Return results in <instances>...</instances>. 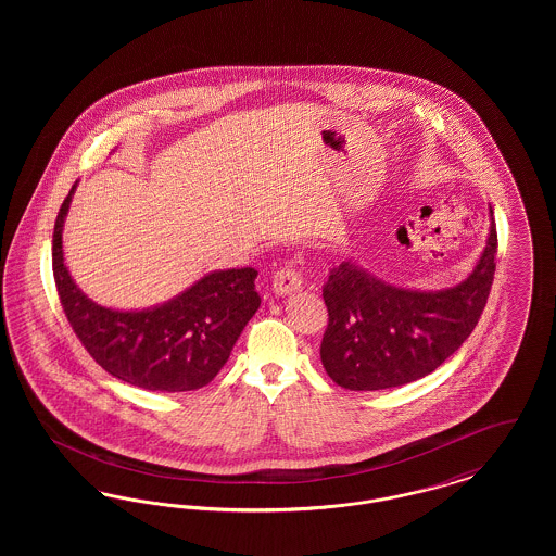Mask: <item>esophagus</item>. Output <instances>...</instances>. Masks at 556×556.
Here are the masks:
<instances>
[{"mask_svg":"<svg viewBox=\"0 0 556 556\" xmlns=\"http://www.w3.org/2000/svg\"><path fill=\"white\" fill-rule=\"evenodd\" d=\"M302 288V277L293 266H281L275 277H273V290L279 295H286L291 291H298Z\"/></svg>","mask_w":556,"mask_h":556,"instance_id":"obj_1","label":"esophagus"}]
</instances>
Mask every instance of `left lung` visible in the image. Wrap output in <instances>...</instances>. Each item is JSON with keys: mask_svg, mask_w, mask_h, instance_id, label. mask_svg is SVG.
Instances as JSON below:
<instances>
[{"mask_svg": "<svg viewBox=\"0 0 556 556\" xmlns=\"http://www.w3.org/2000/svg\"><path fill=\"white\" fill-rule=\"evenodd\" d=\"M498 236L492 218L476 270L444 291L400 290L344 261L329 270L320 342L327 375L345 390L372 392L417 381L471 336L492 290Z\"/></svg>", "mask_w": 556, "mask_h": 556, "instance_id": "left-lung-1", "label": "left lung"}]
</instances>
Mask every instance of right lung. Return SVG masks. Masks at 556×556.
<instances>
[{"instance_id": "obj_1", "label": "right lung", "mask_w": 556, "mask_h": 556, "mask_svg": "<svg viewBox=\"0 0 556 556\" xmlns=\"http://www.w3.org/2000/svg\"><path fill=\"white\" fill-rule=\"evenodd\" d=\"M75 187L55 216L52 268L60 304L83 348L112 377L143 390L191 392L208 386L261 306L258 270L211 273L175 300L141 313L98 306L75 286L62 256V223Z\"/></svg>"}]
</instances>
